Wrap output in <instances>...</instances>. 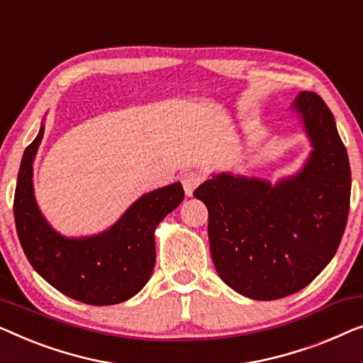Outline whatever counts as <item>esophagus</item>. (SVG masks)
I'll use <instances>...</instances> for the list:
<instances>
[{
	"label": "esophagus",
	"instance_id": "obj_1",
	"mask_svg": "<svg viewBox=\"0 0 363 363\" xmlns=\"http://www.w3.org/2000/svg\"><path fill=\"white\" fill-rule=\"evenodd\" d=\"M181 182L184 186V192H186V196L191 197L194 191L197 189L199 184L202 182V177H201V174H197V172L189 171V172H186V174L181 176Z\"/></svg>",
	"mask_w": 363,
	"mask_h": 363
}]
</instances>
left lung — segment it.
I'll use <instances>...</instances> for the list:
<instances>
[{
    "label": "left lung",
    "mask_w": 363,
    "mask_h": 363,
    "mask_svg": "<svg viewBox=\"0 0 363 363\" xmlns=\"http://www.w3.org/2000/svg\"><path fill=\"white\" fill-rule=\"evenodd\" d=\"M291 110L313 147L296 174L272 184L220 172L194 191L208 211L218 277L257 301L313 281L334 258L349 216L350 164L334 115L313 91H301Z\"/></svg>",
    "instance_id": "1"
}]
</instances>
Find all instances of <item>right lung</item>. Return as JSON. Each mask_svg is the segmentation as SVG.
<instances>
[{
	"label": "right lung",
	"instance_id": "right-lung-1",
	"mask_svg": "<svg viewBox=\"0 0 363 363\" xmlns=\"http://www.w3.org/2000/svg\"><path fill=\"white\" fill-rule=\"evenodd\" d=\"M43 136L44 125L24 151L14 192L16 232L30 267L50 286L80 303H123L150 281L156 263V227L184 201L182 184L143 194L104 232L65 237L50 227L34 197L33 164Z\"/></svg>",
	"mask_w": 363,
	"mask_h": 363
}]
</instances>
